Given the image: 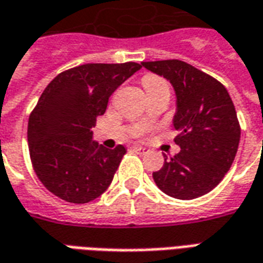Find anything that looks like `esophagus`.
Segmentation results:
<instances>
[{
  "mask_svg": "<svg viewBox=\"0 0 263 263\" xmlns=\"http://www.w3.org/2000/svg\"><path fill=\"white\" fill-rule=\"evenodd\" d=\"M132 151H135L137 154H145L148 149L143 148V146H139V145H135V146H132Z\"/></svg>",
  "mask_w": 263,
  "mask_h": 263,
  "instance_id": "1",
  "label": "esophagus"
}]
</instances>
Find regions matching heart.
<instances>
[{"instance_id": "b5f03b06", "label": "heart", "mask_w": 263, "mask_h": 263, "mask_svg": "<svg viewBox=\"0 0 263 263\" xmlns=\"http://www.w3.org/2000/svg\"><path fill=\"white\" fill-rule=\"evenodd\" d=\"M142 83H143V87H145L146 90H148V88H152V87H160V86L169 87V84L166 83L165 79H162V77H159V76H156V74L143 76Z\"/></svg>"}]
</instances>
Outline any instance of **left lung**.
Here are the masks:
<instances>
[{"mask_svg":"<svg viewBox=\"0 0 263 263\" xmlns=\"http://www.w3.org/2000/svg\"><path fill=\"white\" fill-rule=\"evenodd\" d=\"M175 87L173 125L180 152L154 172L156 186L171 197L193 200L224 179L237 155L241 126L227 88L213 76L177 59L142 62Z\"/></svg>","mask_w":263,"mask_h":263,"instance_id":"1","label":"left lung"}]
</instances>
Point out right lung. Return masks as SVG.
I'll return each mask as SVG.
<instances>
[{
  "instance_id": "1",
  "label": "right lung",
  "mask_w": 263,
  "mask_h": 263,
  "mask_svg": "<svg viewBox=\"0 0 263 263\" xmlns=\"http://www.w3.org/2000/svg\"><path fill=\"white\" fill-rule=\"evenodd\" d=\"M141 67L87 63L62 71L43 90L29 115L28 146L33 171L50 193L84 204L108 189L126 151L91 141V128L109 96Z\"/></svg>"
}]
</instances>
